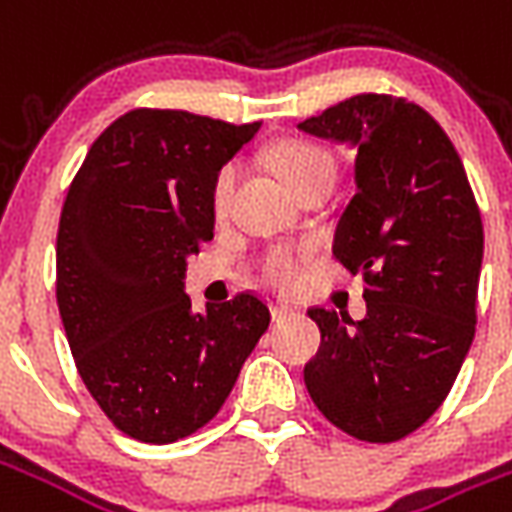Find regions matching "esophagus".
<instances>
[{"label": "esophagus", "mask_w": 512, "mask_h": 512, "mask_svg": "<svg viewBox=\"0 0 512 512\" xmlns=\"http://www.w3.org/2000/svg\"><path fill=\"white\" fill-rule=\"evenodd\" d=\"M290 315H293V307H288V304H282V301L271 304V318H274V321H285Z\"/></svg>", "instance_id": "obj_1"}]
</instances>
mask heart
<instances>
[{
	"label": "heart",
	"instance_id": "obj_1",
	"mask_svg": "<svg viewBox=\"0 0 512 512\" xmlns=\"http://www.w3.org/2000/svg\"><path fill=\"white\" fill-rule=\"evenodd\" d=\"M271 167L279 178L288 183L290 189L296 191L304 186L307 180L321 178V175H334L332 158L326 156L323 150L304 142H290V145H279L271 153ZM235 183H238V167L235 164H224L216 178H213L211 189V205L216 213L227 211L230 197H233ZM263 277L277 285V288H293L301 277V257L293 252H274L263 263Z\"/></svg>",
	"mask_w": 512,
	"mask_h": 512
}]
</instances>
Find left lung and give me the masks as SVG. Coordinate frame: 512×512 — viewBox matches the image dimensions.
Masks as SVG:
<instances>
[{
  "mask_svg": "<svg viewBox=\"0 0 512 512\" xmlns=\"http://www.w3.org/2000/svg\"><path fill=\"white\" fill-rule=\"evenodd\" d=\"M299 131L356 150V194L334 257L367 282V318L310 310L321 348L304 384L362 441H397L444 403L477 323L483 222L458 150L433 117L392 95H354Z\"/></svg>",
  "mask_w": 512,
  "mask_h": 512,
  "instance_id": "1",
  "label": "left lung"
}]
</instances>
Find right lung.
Wrapping results in <instances>:
<instances>
[{
  "mask_svg": "<svg viewBox=\"0 0 512 512\" xmlns=\"http://www.w3.org/2000/svg\"><path fill=\"white\" fill-rule=\"evenodd\" d=\"M260 131L134 109L98 136L57 233V304L84 386L131 439L169 444L216 417L268 307L241 293L191 310L186 260L213 238L216 172Z\"/></svg>",
  "mask_w": 512,
  "mask_h": 512,
  "instance_id": "obj_1",
  "label": "right lung"
}]
</instances>
